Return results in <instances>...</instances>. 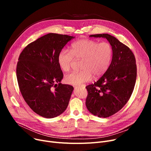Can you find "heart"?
<instances>
[{
	"instance_id": "b5f03b06",
	"label": "heart",
	"mask_w": 151,
	"mask_h": 151,
	"mask_svg": "<svg viewBox=\"0 0 151 151\" xmlns=\"http://www.w3.org/2000/svg\"><path fill=\"white\" fill-rule=\"evenodd\" d=\"M113 58L112 46L108 42L99 43L89 39H82L73 43L70 51L62 50L58 57L60 69L68 71L74 58L81 60L80 71H73L65 76V82L71 85H81L90 81L93 77L104 75L109 68Z\"/></svg>"
}]
</instances>
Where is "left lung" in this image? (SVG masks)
<instances>
[{"label": "left lung", "mask_w": 151, "mask_h": 151, "mask_svg": "<svg viewBox=\"0 0 151 151\" xmlns=\"http://www.w3.org/2000/svg\"><path fill=\"white\" fill-rule=\"evenodd\" d=\"M89 37L106 38L113 48L106 72L93 84L86 86L87 108L94 116L105 118L121 110L129 100L136 83V60L129 47L116 37L108 34Z\"/></svg>", "instance_id": "1"}]
</instances>
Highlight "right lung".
Here are the masks:
<instances>
[{
    "label": "right lung",
    "instance_id": "1",
    "mask_svg": "<svg viewBox=\"0 0 151 151\" xmlns=\"http://www.w3.org/2000/svg\"><path fill=\"white\" fill-rule=\"evenodd\" d=\"M74 38L50 33L29 44L20 54L17 76L21 93L29 107L43 117H57L68 106L74 89L60 83L63 73L58 57Z\"/></svg>",
    "mask_w": 151,
    "mask_h": 151
}]
</instances>
